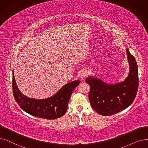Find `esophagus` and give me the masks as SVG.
Instances as JSON below:
<instances>
[{
  "instance_id": "esophagus-1",
  "label": "esophagus",
  "mask_w": 148,
  "mask_h": 148,
  "mask_svg": "<svg viewBox=\"0 0 148 148\" xmlns=\"http://www.w3.org/2000/svg\"><path fill=\"white\" fill-rule=\"evenodd\" d=\"M87 74H88V73H87V70H82L80 73V78L81 79H84L86 78V76L87 75Z\"/></svg>"
}]
</instances>
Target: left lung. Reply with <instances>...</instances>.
<instances>
[{"instance_id": "1", "label": "left lung", "mask_w": 148, "mask_h": 148, "mask_svg": "<svg viewBox=\"0 0 148 148\" xmlns=\"http://www.w3.org/2000/svg\"><path fill=\"white\" fill-rule=\"evenodd\" d=\"M126 54L129 69L123 81L108 83L93 75L86 79L90 86L88 98L91 107L100 115H112L126 109L136 97L138 86L137 64L128 49Z\"/></svg>"}]
</instances>
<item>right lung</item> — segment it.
<instances>
[{
    "instance_id": "right-lung-1",
    "label": "right lung",
    "mask_w": 148,
    "mask_h": 148,
    "mask_svg": "<svg viewBox=\"0 0 148 148\" xmlns=\"http://www.w3.org/2000/svg\"><path fill=\"white\" fill-rule=\"evenodd\" d=\"M79 83L78 79L68 82L53 95L45 99L29 98L17 87L13 70V92L17 104L27 113L47 120L56 119L65 114L72 93Z\"/></svg>"
}]
</instances>
